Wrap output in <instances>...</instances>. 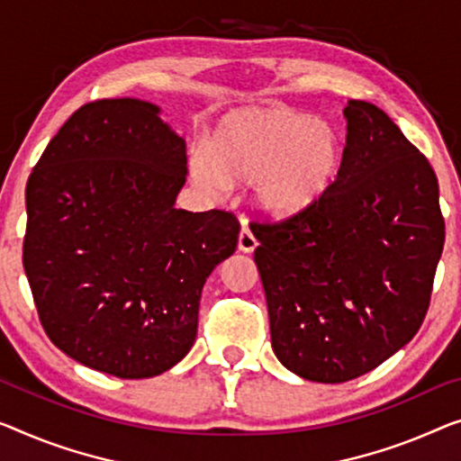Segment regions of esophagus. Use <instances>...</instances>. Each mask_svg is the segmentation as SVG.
<instances>
[{
    "mask_svg": "<svg viewBox=\"0 0 461 461\" xmlns=\"http://www.w3.org/2000/svg\"><path fill=\"white\" fill-rule=\"evenodd\" d=\"M257 246H258V240L254 238V233L250 231L249 225H244L242 231H240V238H238V249L242 252H254Z\"/></svg>",
    "mask_w": 461,
    "mask_h": 461,
    "instance_id": "obj_1",
    "label": "esophagus"
}]
</instances>
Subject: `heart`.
<instances>
[{"mask_svg":"<svg viewBox=\"0 0 461 461\" xmlns=\"http://www.w3.org/2000/svg\"><path fill=\"white\" fill-rule=\"evenodd\" d=\"M341 159V136L327 120L294 109H242L217 123L207 155L192 159L190 174L209 194L230 184H254L265 215L290 219L322 203Z\"/></svg>","mask_w":461,"mask_h":461,"instance_id":"heart-1","label":"heart"}]
</instances>
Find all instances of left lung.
<instances>
[{"instance_id": "1", "label": "left lung", "mask_w": 461, "mask_h": 461, "mask_svg": "<svg viewBox=\"0 0 461 461\" xmlns=\"http://www.w3.org/2000/svg\"><path fill=\"white\" fill-rule=\"evenodd\" d=\"M346 149L317 207L252 223L271 346L302 379L379 366L427 317L445 221L430 163L373 103L349 101Z\"/></svg>"}]
</instances>
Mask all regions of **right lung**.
Returning a JSON list of instances; mask_svg holds the SVG:
<instances>
[{
	"label": "right lung",
	"instance_id": "right-lung-1",
	"mask_svg": "<svg viewBox=\"0 0 461 461\" xmlns=\"http://www.w3.org/2000/svg\"><path fill=\"white\" fill-rule=\"evenodd\" d=\"M140 99L70 115L26 184L24 273L41 325L88 368L149 379L190 352L201 292L231 257V212L176 209L186 140Z\"/></svg>",
	"mask_w": 461,
	"mask_h": 461
}]
</instances>
